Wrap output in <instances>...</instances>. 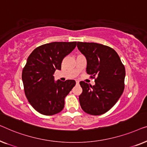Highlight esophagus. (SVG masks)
Wrapping results in <instances>:
<instances>
[{
    "label": "esophagus",
    "instance_id": "1",
    "mask_svg": "<svg viewBox=\"0 0 147 147\" xmlns=\"http://www.w3.org/2000/svg\"><path fill=\"white\" fill-rule=\"evenodd\" d=\"M76 84H79V81H78V80H76Z\"/></svg>",
    "mask_w": 147,
    "mask_h": 147
}]
</instances>
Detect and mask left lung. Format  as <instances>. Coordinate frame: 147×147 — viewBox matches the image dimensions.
<instances>
[{
  "label": "left lung",
  "mask_w": 147,
  "mask_h": 147,
  "mask_svg": "<svg viewBox=\"0 0 147 147\" xmlns=\"http://www.w3.org/2000/svg\"><path fill=\"white\" fill-rule=\"evenodd\" d=\"M78 49L86 57V73L96 79L93 86L80 81L82 92L80 107L92 115L107 113L117 103L125 88V69L117 52L95 42H77Z\"/></svg>",
  "instance_id": "1"
}]
</instances>
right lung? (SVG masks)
<instances>
[{
    "instance_id": "obj_1",
    "label": "right lung",
    "mask_w": 147,
    "mask_h": 147,
    "mask_svg": "<svg viewBox=\"0 0 147 147\" xmlns=\"http://www.w3.org/2000/svg\"><path fill=\"white\" fill-rule=\"evenodd\" d=\"M76 45V42L47 43L35 49L28 57L22 73L24 92L30 104L40 114L53 115L63 109L65 98L76 82L55 81L53 74L61 69L63 59Z\"/></svg>"
}]
</instances>
